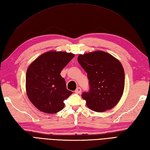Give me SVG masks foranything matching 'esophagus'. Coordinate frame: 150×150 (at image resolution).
I'll return each instance as SVG.
<instances>
[{
    "label": "esophagus",
    "mask_w": 150,
    "mask_h": 150,
    "mask_svg": "<svg viewBox=\"0 0 150 150\" xmlns=\"http://www.w3.org/2000/svg\"><path fill=\"white\" fill-rule=\"evenodd\" d=\"M81 92V88L80 87H78V88L76 89V91H75V93H77V94L80 93Z\"/></svg>",
    "instance_id": "esophagus-1"
}]
</instances>
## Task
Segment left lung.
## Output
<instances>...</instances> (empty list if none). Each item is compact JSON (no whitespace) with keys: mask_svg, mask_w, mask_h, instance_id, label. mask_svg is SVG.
I'll return each instance as SVG.
<instances>
[{"mask_svg":"<svg viewBox=\"0 0 150 150\" xmlns=\"http://www.w3.org/2000/svg\"><path fill=\"white\" fill-rule=\"evenodd\" d=\"M78 61L87 73L90 88L82 93L88 108L104 112L118 103L123 94L125 74L121 63L103 51L79 54Z\"/></svg>","mask_w":150,"mask_h":150,"instance_id":"obj_1","label":"left lung"}]
</instances>
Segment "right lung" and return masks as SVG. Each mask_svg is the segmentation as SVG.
I'll use <instances>...</instances> for the list:
<instances>
[{"instance_id":"right-lung-1","label":"right lung","mask_w":150,"mask_h":150,"mask_svg":"<svg viewBox=\"0 0 150 150\" xmlns=\"http://www.w3.org/2000/svg\"><path fill=\"white\" fill-rule=\"evenodd\" d=\"M74 54L66 52L49 51L30 64L26 75L27 96L39 111L56 113L65 106L63 101L72 92L67 89L65 79L60 73Z\"/></svg>"}]
</instances>
